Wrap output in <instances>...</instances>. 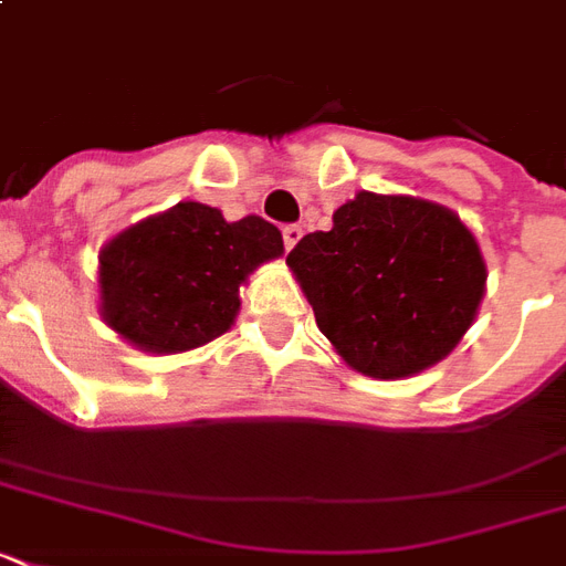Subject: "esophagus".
<instances>
[{
    "mask_svg": "<svg viewBox=\"0 0 566 566\" xmlns=\"http://www.w3.org/2000/svg\"><path fill=\"white\" fill-rule=\"evenodd\" d=\"M282 238H284V249H293V247H296V243H300V238H302V226H296V222H291V226H284Z\"/></svg>",
    "mask_w": 566,
    "mask_h": 566,
    "instance_id": "obj_1",
    "label": "esophagus"
}]
</instances>
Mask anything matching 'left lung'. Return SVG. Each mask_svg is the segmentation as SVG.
Masks as SVG:
<instances>
[{
  "label": "left lung",
  "mask_w": 566,
  "mask_h": 566,
  "mask_svg": "<svg viewBox=\"0 0 566 566\" xmlns=\"http://www.w3.org/2000/svg\"><path fill=\"white\" fill-rule=\"evenodd\" d=\"M287 266L353 370L405 378L443 361L484 296L482 249L455 211L361 190L293 247Z\"/></svg>",
  "instance_id": "obj_1"
}]
</instances>
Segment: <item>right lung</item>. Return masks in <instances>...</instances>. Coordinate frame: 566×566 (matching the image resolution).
Wrapping results in <instances>:
<instances>
[{
  "label": "right lung",
  "mask_w": 566,
  "mask_h": 566,
  "mask_svg": "<svg viewBox=\"0 0 566 566\" xmlns=\"http://www.w3.org/2000/svg\"><path fill=\"white\" fill-rule=\"evenodd\" d=\"M282 252V231L255 213L229 222L211 205H172L102 247V319L144 353H188L229 332L240 284Z\"/></svg>",
  "instance_id": "right-lung-1"
}]
</instances>
